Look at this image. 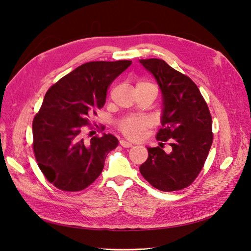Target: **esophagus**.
<instances>
[{"label": "esophagus", "mask_w": 251, "mask_h": 251, "mask_svg": "<svg viewBox=\"0 0 251 251\" xmlns=\"http://www.w3.org/2000/svg\"><path fill=\"white\" fill-rule=\"evenodd\" d=\"M119 143H120V146L121 147H124V148H131L133 144L131 143V142H128V141H126V140H120L119 141Z\"/></svg>", "instance_id": "34e87169"}]
</instances>
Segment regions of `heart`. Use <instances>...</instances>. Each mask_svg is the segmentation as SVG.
Returning <instances> with one entry per match:
<instances>
[{
  "instance_id": "heart-1",
  "label": "heart",
  "mask_w": 251,
  "mask_h": 251,
  "mask_svg": "<svg viewBox=\"0 0 251 251\" xmlns=\"http://www.w3.org/2000/svg\"><path fill=\"white\" fill-rule=\"evenodd\" d=\"M137 85H151V83L139 81ZM151 126V120L147 116H127L119 120L117 127L126 137L132 140H138L143 137Z\"/></svg>"
}]
</instances>
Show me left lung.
I'll return each instance as SVG.
<instances>
[{
	"label": "left lung",
	"mask_w": 251,
	"mask_h": 251,
	"mask_svg": "<svg viewBox=\"0 0 251 251\" xmlns=\"http://www.w3.org/2000/svg\"><path fill=\"white\" fill-rule=\"evenodd\" d=\"M139 62L155 76L164 105L157 134L160 147L148 148L149 157L139 171L159 191H180L193 183L206 161L214 139L210 112L199 88L185 74L159 58ZM166 141L172 147L170 154L163 151Z\"/></svg>",
	"instance_id": "obj_1"
}]
</instances>
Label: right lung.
<instances>
[{
	"label": "right lung",
	"instance_id": "add662e5",
	"mask_svg": "<svg viewBox=\"0 0 251 251\" xmlns=\"http://www.w3.org/2000/svg\"><path fill=\"white\" fill-rule=\"evenodd\" d=\"M131 64H82L47 91L32 123V149L44 176L60 191L79 192L92 184L109 151L117 147L111 134L89 139L83 132L90 126L89 117L103 107L113 80Z\"/></svg>",
	"mask_w": 251,
	"mask_h": 251
}]
</instances>
